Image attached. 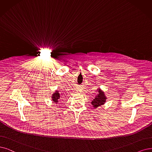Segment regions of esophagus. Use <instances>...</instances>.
Instances as JSON below:
<instances>
[{
	"label": "esophagus",
	"instance_id": "34e87169",
	"mask_svg": "<svg viewBox=\"0 0 152 152\" xmlns=\"http://www.w3.org/2000/svg\"><path fill=\"white\" fill-rule=\"evenodd\" d=\"M82 90H83V89H82L81 88H77L76 91H77V93H81V92H82Z\"/></svg>",
	"mask_w": 152,
	"mask_h": 152
}]
</instances>
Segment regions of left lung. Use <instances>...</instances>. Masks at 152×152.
<instances>
[{"mask_svg":"<svg viewBox=\"0 0 152 152\" xmlns=\"http://www.w3.org/2000/svg\"><path fill=\"white\" fill-rule=\"evenodd\" d=\"M98 94L96 95V97L92 101L91 104L93 107L97 108L99 106L103 104L106 102V98L104 94V92L101 90V89H98Z\"/></svg>","mask_w":152,"mask_h":152,"instance_id":"1","label":"left lung"}]
</instances>
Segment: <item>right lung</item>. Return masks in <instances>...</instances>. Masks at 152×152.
<instances>
[{
  "mask_svg": "<svg viewBox=\"0 0 152 152\" xmlns=\"http://www.w3.org/2000/svg\"><path fill=\"white\" fill-rule=\"evenodd\" d=\"M52 97V99H53V102H54L53 103H58V99L61 98V95L59 94V93H58V91H56V93H54Z\"/></svg>",
  "mask_w": 152,
  "mask_h": 152,
  "instance_id": "1",
  "label": "right lung"
}]
</instances>
